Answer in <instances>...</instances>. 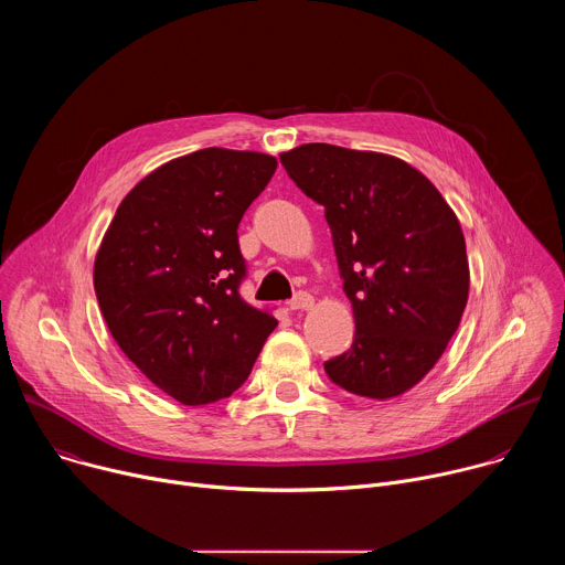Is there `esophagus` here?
<instances>
[{
	"label": "esophagus",
	"mask_w": 565,
	"mask_h": 565,
	"mask_svg": "<svg viewBox=\"0 0 565 565\" xmlns=\"http://www.w3.org/2000/svg\"><path fill=\"white\" fill-rule=\"evenodd\" d=\"M290 310H310L312 306H315V299H312V295H308V292H297L292 299H290Z\"/></svg>",
	"instance_id": "esophagus-1"
}]
</instances>
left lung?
Instances as JSON below:
<instances>
[{
  "mask_svg": "<svg viewBox=\"0 0 565 565\" xmlns=\"http://www.w3.org/2000/svg\"><path fill=\"white\" fill-rule=\"evenodd\" d=\"M295 185L324 205L355 335L324 364L353 395L391 399L440 360L469 297L458 216L405 160L306 142L279 153Z\"/></svg>",
  "mask_w": 565,
  "mask_h": 565,
  "instance_id": "obj_1",
  "label": "left lung"
}]
</instances>
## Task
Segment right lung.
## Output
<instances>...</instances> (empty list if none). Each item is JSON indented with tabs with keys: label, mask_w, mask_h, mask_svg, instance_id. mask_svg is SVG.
I'll return each mask as SVG.
<instances>
[{
	"label": "right lung",
	"mask_w": 565,
	"mask_h": 565,
	"mask_svg": "<svg viewBox=\"0 0 565 565\" xmlns=\"http://www.w3.org/2000/svg\"><path fill=\"white\" fill-rule=\"evenodd\" d=\"M277 158L207 147L147 174L118 205L94 264L107 327L140 373L181 405L236 391L277 319L238 295V221Z\"/></svg>",
	"instance_id": "1"
}]
</instances>
